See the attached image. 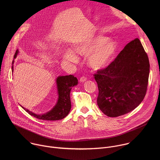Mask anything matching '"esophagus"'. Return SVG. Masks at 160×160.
Wrapping results in <instances>:
<instances>
[{"label": "esophagus", "mask_w": 160, "mask_h": 160, "mask_svg": "<svg viewBox=\"0 0 160 160\" xmlns=\"http://www.w3.org/2000/svg\"><path fill=\"white\" fill-rule=\"evenodd\" d=\"M87 80V78L85 77V76H82L80 78V82H83L85 81H86Z\"/></svg>", "instance_id": "34e87169"}]
</instances>
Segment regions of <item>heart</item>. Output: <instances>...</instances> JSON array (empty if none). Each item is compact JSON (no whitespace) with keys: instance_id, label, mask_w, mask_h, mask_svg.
Instances as JSON below:
<instances>
[{"instance_id":"b5f03b06","label":"heart","mask_w":160,"mask_h":160,"mask_svg":"<svg viewBox=\"0 0 160 160\" xmlns=\"http://www.w3.org/2000/svg\"><path fill=\"white\" fill-rule=\"evenodd\" d=\"M115 42L98 35L87 37L78 43L75 51L81 55H88V64L94 70H99L106 67L117 52ZM66 59L76 62L77 57L73 51L66 50L64 53Z\"/></svg>"}]
</instances>
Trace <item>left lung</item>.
<instances>
[{
  "label": "left lung",
  "mask_w": 160,
  "mask_h": 160,
  "mask_svg": "<svg viewBox=\"0 0 160 160\" xmlns=\"http://www.w3.org/2000/svg\"><path fill=\"white\" fill-rule=\"evenodd\" d=\"M149 67L139 39L127 43L115 60L94 75L101 111L108 117H117L138 107L146 94Z\"/></svg>",
  "instance_id": "obj_1"
}]
</instances>
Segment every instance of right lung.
<instances>
[{"mask_svg":"<svg viewBox=\"0 0 160 160\" xmlns=\"http://www.w3.org/2000/svg\"><path fill=\"white\" fill-rule=\"evenodd\" d=\"M18 51H16L14 58H16ZM14 61H12V64ZM13 72V66H12ZM58 92V100L56 106L47 113L43 115H37L35 113L30 111L28 109L23 108L30 115L43 120L54 121L63 119L69 113L72 104L70 100V91L72 88L78 84V80L73 75H70L66 76H60L56 79Z\"/></svg>","mask_w":160,"mask_h":160,"instance_id":"1","label":"right lung"}]
</instances>
